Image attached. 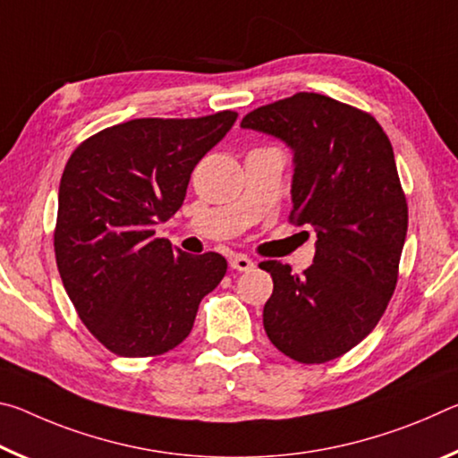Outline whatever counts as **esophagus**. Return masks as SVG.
<instances>
[{
	"label": "esophagus",
	"instance_id": "34e87169",
	"mask_svg": "<svg viewBox=\"0 0 458 458\" xmlns=\"http://www.w3.org/2000/svg\"><path fill=\"white\" fill-rule=\"evenodd\" d=\"M230 267L240 273H248V270L254 268V260L248 259L246 254H236V257L230 259Z\"/></svg>",
	"mask_w": 458,
	"mask_h": 458
}]
</instances>
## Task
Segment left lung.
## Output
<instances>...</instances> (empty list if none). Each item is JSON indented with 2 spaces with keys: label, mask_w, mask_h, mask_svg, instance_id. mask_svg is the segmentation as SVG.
<instances>
[{
  "label": "left lung",
  "mask_w": 458,
  "mask_h": 458,
  "mask_svg": "<svg viewBox=\"0 0 458 458\" xmlns=\"http://www.w3.org/2000/svg\"><path fill=\"white\" fill-rule=\"evenodd\" d=\"M240 127L291 147L289 220L317 232L303 275L260 262L275 284L262 311L267 335L299 363L335 360L369 335L398 283L408 204L390 139L369 113L317 92L254 108Z\"/></svg>",
  "instance_id": "obj_1"
}]
</instances>
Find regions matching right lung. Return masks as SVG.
<instances>
[{"label": "right lung", "mask_w": 458, "mask_h": 458, "mask_svg": "<svg viewBox=\"0 0 458 458\" xmlns=\"http://www.w3.org/2000/svg\"><path fill=\"white\" fill-rule=\"evenodd\" d=\"M236 117L133 119L98 131L68 159L54 252L76 313L108 352L153 358L174 350L226 275L222 254L174 250L155 226L180 210L193 167Z\"/></svg>", "instance_id": "right-lung-1"}]
</instances>
